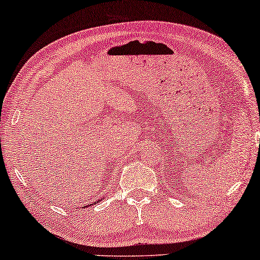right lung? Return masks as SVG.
<instances>
[{
	"label": "right lung",
	"instance_id": "add662e5",
	"mask_svg": "<svg viewBox=\"0 0 260 260\" xmlns=\"http://www.w3.org/2000/svg\"><path fill=\"white\" fill-rule=\"evenodd\" d=\"M100 201H103V198H101V200H100ZM100 201H99V202H100ZM89 205H90V204H89Z\"/></svg>",
	"mask_w": 260,
	"mask_h": 260
}]
</instances>
